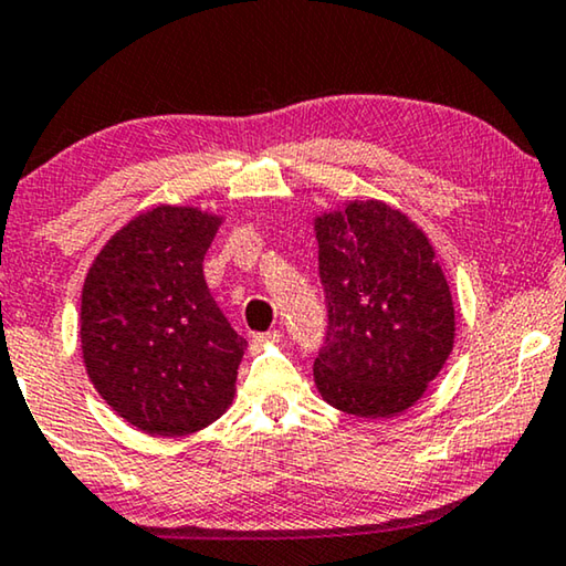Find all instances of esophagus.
<instances>
[{
  "label": "esophagus",
  "instance_id": "obj_1",
  "mask_svg": "<svg viewBox=\"0 0 566 566\" xmlns=\"http://www.w3.org/2000/svg\"><path fill=\"white\" fill-rule=\"evenodd\" d=\"M280 339H282V335H280V332H264V335H254V337H251V347H266V345H276V343H280Z\"/></svg>",
  "mask_w": 566,
  "mask_h": 566
}]
</instances>
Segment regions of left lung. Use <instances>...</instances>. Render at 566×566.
Returning <instances> with one entry per match:
<instances>
[{"mask_svg":"<svg viewBox=\"0 0 566 566\" xmlns=\"http://www.w3.org/2000/svg\"><path fill=\"white\" fill-rule=\"evenodd\" d=\"M327 294L315 385L332 408L392 418L426 396L455 343L451 286L423 229L396 206L353 199L312 221Z\"/></svg>","mask_w":566,"mask_h":566,"instance_id":"1","label":"left lung"}]
</instances>
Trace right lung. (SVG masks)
Masks as SVG:
<instances>
[{
    "label": "right lung",
    "mask_w": 566,
    "mask_h": 566,
    "mask_svg": "<svg viewBox=\"0 0 566 566\" xmlns=\"http://www.w3.org/2000/svg\"><path fill=\"white\" fill-rule=\"evenodd\" d=\"M221 223V213L199 206H150L87 269L80 302L87 378L143 433L191 436L234 402L249 343L203 280V254Z\"/></svg>",
    "instance_id": "add662e5"
}]
</instances>
